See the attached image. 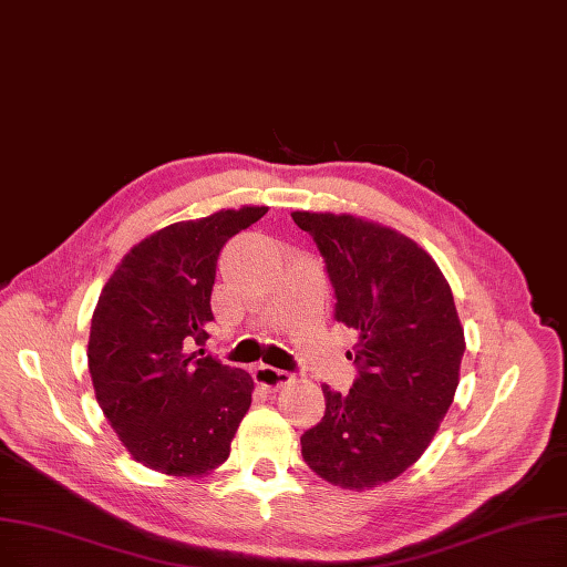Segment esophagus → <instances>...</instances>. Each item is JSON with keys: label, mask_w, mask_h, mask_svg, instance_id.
Listing matches in <instances>:
<instances>
[{"label": "esophagus", "mask_w": 567, "mask_h": 567, "mask_svg": "<svg viewBox=\"0 0 567 567\" xmlns=\"http://www.w3.org/2000/svg\"><path fill=\"white\" fill-rule=\"evenodd\" d=\"M254 379L258 386L267 389V391H277L281 386H286V383H290V374L284 372V370H277V368H269V365H258L254 370Z\"/></svg>", "instance_id": "1"}]
</instances>
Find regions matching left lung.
<instances>
[{
  "mask_svg": "<svg viewBox=\"0 0 567 567\" xmlns=\"http://www.w3.org/2000/svg\"><path fill=\"white\" fill-rule=\"evenodd\" d=\"M326 258L334 319L358 332L349 393L323 386L326 414L300 437L332 486L365 491L414 465L461 381L465 334L437 262L406 235L353 214L292 212Z\"/></svg>",
  "mask_w": 567,
  "mask_h": 567,
  "instance_id": "1",
  "label": "left lung"
}]
</instances>
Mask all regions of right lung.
<instances>
[{"instance_id":"right-lung-1","label":"right lung","mask_w":567,"mask_h":567,"mask_svg":"<svg viewBox=\"0 0 567 567\" xmlns=\"http://www.w3.org/2000/svg\"><path fill=\"white\" fill-rule=\"evenodd\" d=\"M267 214L244 205L155 230L102 288L87 368L109 425L134 461L169 477H205L230 456L254 379L193 347L214 321L223 244Z\"/></svg>"}]
</instances>
